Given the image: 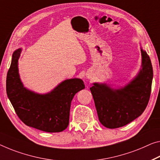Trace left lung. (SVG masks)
<instances>
[{
  "label": "left lung",
  "instance_id": "1",
  "mask_svg": "<svg viewBox=\"0 0 160 160\" xmlns=\"http://www.w3.org/2000/svg\"><path fill=\"white\" fill-rule=\"evenodd\" d=\"M142 68L124 87L113 89L106 83H93L90 88L99 122L107 128L129 124L145 110L150 97L153 69L149 56L141 48Z\"/></svg>",
  "mask_w": 160,
  "mask_h": 160
}]
</instances>
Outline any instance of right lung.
Returning <instances> with one entry per match:
<instances>
[{"label": "right lung", "mask_w": 160, "mask_h": 160, "mask_svg": "<svg viewBox=\"0 0 160 160\" xmlns=\"http://www.w3.org/2000/svg\"><path fill=\"white\" fill-rule=\"evenodd\" d=\"M21 48L12 56L6 77V93L16 114L28 127L46 132H60L69 122L71 103L74 95L85 88L80 78L63 81L46 94L27 89L20 79L18 61Z\"/></svg>", "instance_id": "obj_1"}]
</instances>
